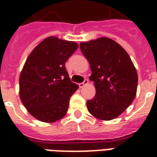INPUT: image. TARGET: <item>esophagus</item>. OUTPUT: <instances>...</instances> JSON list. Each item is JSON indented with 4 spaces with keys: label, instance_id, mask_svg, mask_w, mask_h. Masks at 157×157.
Instances as JSON below:
<instances>
[{
    "label": "esophagus",
    "instance_id": "1",
    "mask_svg": "<svg viewBox=\"0 0 157 157\" xmlns=\"http://www.w3.org/2000/svg\"><path fill=\"white\" fill-rule=\"evenodd\" d=\"M88 83H89L88 79H85V81H84L82 83L79 84V86H80V88H83L84 86H86V85H88Z\"/></svg>",
    "mask_w": 157,
    "mask_h": 157
}]
</instances>
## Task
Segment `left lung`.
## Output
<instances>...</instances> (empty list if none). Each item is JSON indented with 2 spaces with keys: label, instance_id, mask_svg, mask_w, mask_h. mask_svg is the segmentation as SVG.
<instances>
[{
  "label": "left lung",
  "instance_id": "8db88e82",
  "mask_svg": "<svg viewBox=\"0 0 157 157\" xmlns=\"http://www.w3.org/2000/svg\"><path fill=\"white\" fill-rule=\"evenodd\" d=\"M90 65L95 96L87 101V109L94 117L110 121L119 117L134 101L138 74L129 54L115 40L107 37L80 44Z\"/></svg>",
  "mask_w": 157,
  "mask_h": 157
}]
</instances>
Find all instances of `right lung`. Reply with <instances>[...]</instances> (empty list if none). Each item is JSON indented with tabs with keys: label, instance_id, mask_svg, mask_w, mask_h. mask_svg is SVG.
<instances>
[{
	"label": "right lung",
	"instance_id": "obj_1",
	"mask_svg": "<svg viewBox=\"0 0 157 157\" xmlns=\"http://www.w3.org/2000/svg\"><path fill=\"white\" fill-rule=\"evenodd\" d=\"M77 48L74 41L50 36L28 57L19 77V96L36 119L50 123L66 115L78 86L69 78L65 63Z\"/></svg>",
	"mask_w": 157,
	"mask_h": 157
}]
</instances>
